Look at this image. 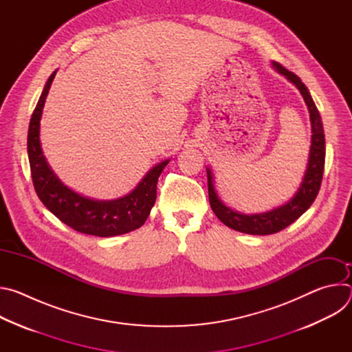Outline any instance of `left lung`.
<instances>
[{
	"instance_id": "1",
	"label": "left lung",
	"mask_w": 352,
	"mask_h": 352,
	"mask_svg": "<svg viewBox=\"0 0 352 352\" xmlns=\"http://www.w3.org/2000/svg\"><path fill=\"white\" fill-rule=\"evenodd\" d=\"M273 67L298 87V90L300 91V94H302L305 100L309 110V116H311L312 144H311L308 170L305 173L302 184H300V188L287 205L278 209H274L272 212L262 213V214H250V216L241 214L238 212L228 209L226 205H223L213 186L212 171L208 168L209 202L214 214L227 227L239 232L252 234V235H269V234L278 232L285 227H288L289 224H292L298 217L302 216L311 208V205L314 204V200L319 193L322 178H323V170H324L326 147H324L323 124H322L320 114L311 97V93L307 89V86L302 83V80H300L295 74L285 69L278 63H273Z\"/></svg>"
}]
</instances>
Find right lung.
<instances>
[{
    "mask_svg": "<svg viewBox=\"0 0 352 352\" xmlns=\"http://www.w3.org/2000/svg\"><path fill=\"white\" fill-rule=\"evenodd\" d=\"M57 71L48 78L32 114L28 132V155L34 190L43 205L64 224L78 232L96 236L126 234L143 226L157 195V181L168 160L150 170L142 182L126 196L117 200H93L83 197L56 177L48 167L40 146V118L45 97Z\"/></svg>",
    "mask_w": 352,
    "mask_h": 352,
    "instance_id": "add662e5",
    "label": "right lung"
}]
</instances>
